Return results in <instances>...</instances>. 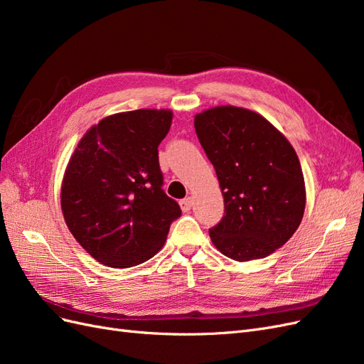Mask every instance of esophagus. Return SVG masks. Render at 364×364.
<instances>
[{
	"mask_svg": "<svg viewBox=\"0 0 364 364\" xmlns=\"http://www.w3.org/2000/svg\"><path fill=\"white\" fill-rule=\"evenodd\" d=\"M181 208H182V211L183 213H188L190 209L193 208V205H194V200H193V197H186V199H183V200H181Z\"/></svg>",
	"mask_w": 364,
	"mask_h": 364,
	"instance_id": "obj_1",
	"label": "esophagus"
}]
</instances>
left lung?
I'll return each mask as SVG.
<instances>
[{
  "mask_svg": "<svg viewBox=\"0 0 364 364\" xmlns=\"http://www.w3.org/2000/svg\"><path fill=\"white\" fill-rule=\"evenodd\" d=\"M214 165L225 215L209 229L214 246L235 261L266 258L299 228L305 183L294 149L257 112L218 106L194 118Z\"/></svg>",
  "mask_w": 364,
  "mask_h": 364,
  "instance_id": "8db88e82",
  "label": "left lung"
}]
</instances>
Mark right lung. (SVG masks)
<instances>
[{
    "instance_id": "right-lung-1",
    "label": "right lung",
    "mask_w": 364,
    "mask_h": 364,
    "mask_svg": "<svg viewBox=\"0 0 364 364\" xmlns=\"http://www.w3.org/2000/svg\"><path fill=\"white\" fill-rule=\"evenodd\" d=\"M171 118L164 109L106 117L70 159L60 191L65 222L80 246L109 267L150 259L182 214L162 190L158 158Z\"/></svg>"
}]
</instances>
